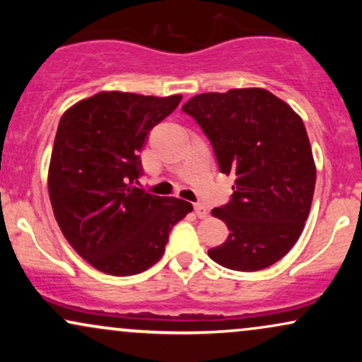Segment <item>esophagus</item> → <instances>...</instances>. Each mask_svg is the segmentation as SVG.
I'll return each instance as SVG.
<instances>
[{
    "label": "esophagus",
    "mask_w": 362,
    "mask_h": 362,
    "mask_svg": "<svg viewBox=\"0 0 362 362\" xmlns=\"http://www.w3.org/2000/svg\"><path fill=\"white\" fill-rule=\"evenodd\" d=\"M194 211H195V214H197V218H201V219L207 218V207L206 206L194 204Z\"/></svg>",
    "instance_id": "1"
}]
</instances>
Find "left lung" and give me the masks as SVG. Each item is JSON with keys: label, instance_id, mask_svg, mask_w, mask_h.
<instances>
[{"label": "left lung", "instance_id": "left-lung-1", "mask_svg": "<svg viewBox=\"0 0 362 362\" xmlns=\"http://www.w3.org/2000/svg\"><path fill=\"white\" fill-rule=\"evenodd\" d=\"M201 126L233 195L211 214L226 223V242L211 248L216 264L253 272L276 264L300 238L313 201V153L305 124L264 88L195 95L182 107Z\"/></svg>", "mask_w": 362, "mask_h": 362}]
</instances>
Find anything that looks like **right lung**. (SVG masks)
Instances as JSON below:
<instances>
[{
	"instance_id": "obj_1",
	"label": "right lung",
	"mask_w": 362,
	"mask_h": 362,
	"mask_svg": "<svg viewBox=\"0 0 362 362\" xmlns=\"http://www.w3.org/2000/svg\"><path fill=\"white\" fill-rule=\"evenodd\" d=\"M182 95L144 97L100 91L74 103L57 126L49 165V197L69 245L110 276H134L155 265L172 228L192 211L177 197L134 187L149 131Z\"/></svg>"
}]
</instances>
